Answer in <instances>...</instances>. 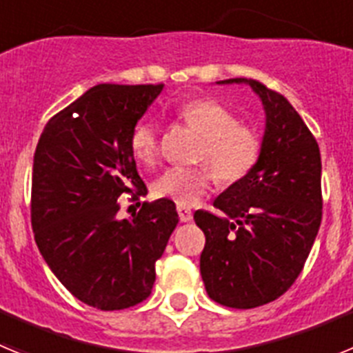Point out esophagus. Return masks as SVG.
I'll return each instance as SVG.
<instances>
[{
    "instance_id": "obj_1",
    "label": "esophagus",
    "mask_w": 353,
    "mask_h": 353,
    "mask_svg": "<svg viewBox=\"0 0 353 353\" xmlns=\"http://www.w3.org/2000/svg\"><path fill=\"white\" fill-rule=\"evenodd\" d=\"M176 212H179V217L182 223H191L192 221V210L189 207H182V205H179V207H176Z\"/></svg>"
}]
</instances>
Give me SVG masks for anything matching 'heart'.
Returning a JSON list of instances; mask_svg holds the SVG:
<instances>
[{
	"label": "heart",
	"instance_id": "b5f03b06",
	"mask_svg": "<svg viewBox=\"0 0 353 353\" xmlns=\"http://www.w3.org/2000/svg\"><path fill=\"white\" fill-rule=\"evenodd\" d=\"M176 117L203 138L196 161L209 166L168 168L152 187L155 198L191 207L207 194L214 174L224 185H233L248 179L258 166L263 152L260 134L240 123L236 114L221 102L196 99L180 105ZM129 150L139 166H154L159 157V130L154 121L141 120L132 127Z\"/></svg>",
	"mask_w": 353,
	"mask_h": 353
}]
</instances>
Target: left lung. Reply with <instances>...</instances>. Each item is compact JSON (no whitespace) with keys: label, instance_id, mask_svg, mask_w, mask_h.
<instances>
[{"label":"left lung","instance_id":"left-lung-1","mask_svg":"<svg viewBox=\"0 0 353 353\" xmlns=\"http://www.w3.org/2000/svg\"><path fill=\"white\" fill-rule=\"evenodd\" d=\"M248 83L263 102V152L248 179L215 198L221 215L198 210L205 233L199 270L212 301L251 310L276 301L295 283L322 223L320 148L281 93Z\"/></svg>","mask_w":353,"mask_h":353}]
</instances>
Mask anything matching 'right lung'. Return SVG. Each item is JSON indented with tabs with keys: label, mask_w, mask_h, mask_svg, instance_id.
Instances as JSON below:
<instances>
[{
	"label": "right lung",
	"mask_w": 353,
	"mask_h": 353,
	"mask_svg": "<svg viewBox=\"0 0 353 353\" xmlns=\"http://www.w3.org/2000/svg\"><path fill=\"white\" fill-rule=\"evenodd\" d=\"M164 84H99L56 113L39 139L31 226L49 269L76 299L127 310L152 293L155 261L179 224L170 199L118 219L120 199L146 196L130 155L132 127Z\"/></svg>",
	"instance_id": "1"
}]
</instances>
